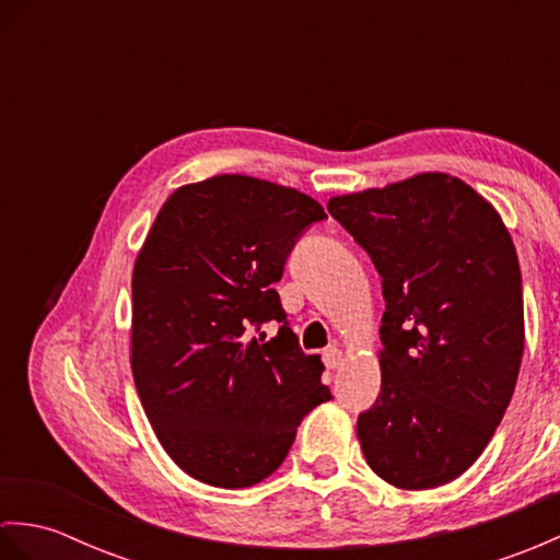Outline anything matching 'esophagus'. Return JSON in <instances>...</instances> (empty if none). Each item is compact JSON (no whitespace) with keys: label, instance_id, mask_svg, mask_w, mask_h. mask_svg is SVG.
Listing matches in <instances>:
<instances>
[{"label":"esophagus","instance_id":"obj_1","mask_svg":"<svg viewBox=\"0 0 560 560\" xmlns=\"http://www.w3.org/2000/svg\"><path fill=\"white\" fill-rule=\"evenodd\" d=\"M323 361L327 368H331V371H337V368L343 363V355H341V349L337 347H327L323 351Z\"/></svg>","mask_w":560,"mask_h":560}]
</instances>
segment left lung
I'll list each match as a JSON object with an SVG mask.
<instances>
[{
    "label": "left lung",
    "instance_id": "8db88e82",
    "mask_svg": "<svg viewBox=\"0 0 560 560\" xmlns=\"http://www.w3.org/2000/svg\"><path fill=\"white\" fill-rule=\"evenodd\" d=\"M383 277V385L359 413L380 479L435 489L467 471L513 399L525 349L520 261L501 217L445 173L329 199Z\"/></svg>",
    "mask_w": 560,
    "mask_h": 560
}]
</instances>
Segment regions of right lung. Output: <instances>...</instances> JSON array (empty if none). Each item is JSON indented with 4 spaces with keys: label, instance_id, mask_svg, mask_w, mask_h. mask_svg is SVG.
<instances>
[{
    "label": "right lung",
    "instance_id": "right-lung-1",
    "mask_svg": "<svg viewBox=\"0 0 560 560\" xmlns=\"http://www.w3.org/2000/svg\"><path fill=\"white\" fill-rule=\"evenodd\" d=\"M325 219L299 189L219 175L175 189L153 221L132 273V373L161 445L189 477L259 483L331 399L319 355L303 353L273 291L299 237ZM267 322L277 338L258 330Z\"/></svg>",
    "mask_w": 560,
    "mask_h": 560
}]
</instances>
